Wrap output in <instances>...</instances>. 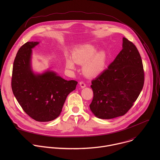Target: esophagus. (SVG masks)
I'll return each mask as SVG.
<instances>
[{
	"instance_id": "esophagus-1",
	"label": "esophagus",
	"mask_w": 160,
	"mask_h": 160,
	"mask_svg": "<svg viewBox=\"0 0 160 160\" xmlns=\"http://www.w3.org/2000/svg\"><path fill=\"white\" fill-rule=\"evenodd\" d=\"M79 85H80V86L81 88H85V87H86V84H85L83 82H80L79 83Z\"/></svg>"
}]
</instances>
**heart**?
Here are the masks:
<instances>
[{
  "label": "heart",
  "mask_w": 160,
  "mask_h": 160,
  "mask_svg": "<svg viewBox=\"0 0 160 160\" xmlns=\"http://www.w3.org/2000/svg\"><path fill=\"white\" fill-rule=\"evenodd\" d=\"M98 48L94 45H85L79 48L73 54V59H67L66 66L68 69L73 70L75 68V62L84 64V73L88 77H96L101 74L106 69L108 56L104 51L98 52Z\"/></svg>",
  "instance_id": "1"
}]
</instances>
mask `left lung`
I'll use <instances>...</instances> for the list:
<instances>
[{"label": "left lung", "mask_w": 160, "mask_h": 160, "mask_svg": "<svg viewBox=\"0 0 160 160\" xmlns=\"http://www.w3.org/2000/svg\"><path fill=\"white\" fill-rule=\"evenodd\" d=\"M122 48L115 60L90 85L94 97L90 109L101 119L124 115L133 105L144 86L143 64L138 49L125 37Z\"/></svg>", "instance_id": "8db88e82"}]
</instances>
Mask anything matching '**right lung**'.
I'll list each match as a JSON object with an SVG mask.
<instances>
[{
  "instance_id": "add662e5",
  "label": "right lung",
  "mask_w": 160,
  "mask_h": 160,
  "mask_svg": "<svg viewBox=\"0 0 160 160\" xmlns=\"http://www.w3.org/2000/svg\"><path fill=\"white\" fill-rule=\"evenodd\" d=\"M38 42H28L18 50L12 74V92L22 109L37 122H49L61 114L66 99L78 82L68 81L52 71L35 73L32 68V49Z\"/></svg>"
}]
</instances>
